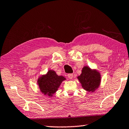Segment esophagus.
<instances>
[{
    "instance_id": "1",
    "label": "esophagus",
    "mask_w": 129,
    "mask_h": 129,
    "mask_svg": "<svg viewBox=\"0 0 129 129\" xmlns=\"http://www.w3.org/2000/svg\"><path fill=\"white\" fill-rule=\"evenodd\" d=\"M68 77L69 79H72L73 77V73H69V74H68Z\"/></svg>"
}]
</instances>
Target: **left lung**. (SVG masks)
I'll return each instance as SVG.
<instances>
[{"label": "left lung", "instance_id": "1", "mask_svg": "<svg viewBox=\"0 0 129 129\" xmlns=\"http://www.w3.org/2000/svg\"><path fill=\"white\" fill-rule=\"evenodd\" d=\"M78 79L84 89L89 92H93L99 87L101 76L96 71H92L88 67H84Z\"/></svg>", "mask_w": 129, "mask_h": 129}]
</instances>
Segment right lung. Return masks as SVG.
<instances>
[{
	"label": "right lung",
	"mask_w": 129,
	"mask_h": 129,
	"mask_svg": "<svg viewBox=\"0 0 129 129\" xmlns=\"http://www.w3.org/2000/svg\"><path fill=\"white\" fill-rule=\"evenodd\" d=\"M65 80L62 76H58L53 71H49L46 75L43 76L38 80L40 88L45 95L52 96L58 89L63 80Z\"/></svg>",
	"instance_id": "1"
}]
</instances>
